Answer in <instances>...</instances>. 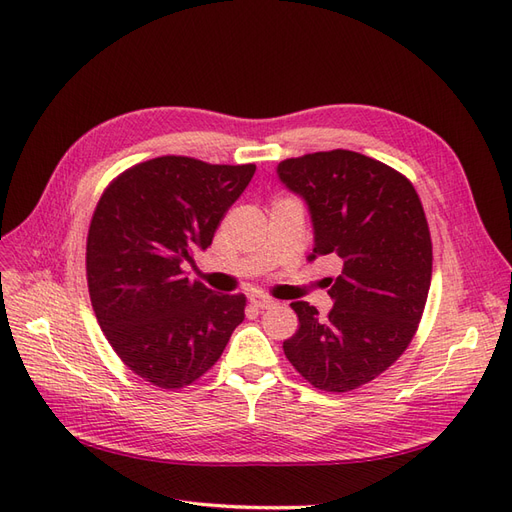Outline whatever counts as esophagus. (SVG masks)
Here are the masks:
<instances>
[{"label":"esophagus","mask_w":512,"mask_h":512,"mask_svg":"<svg viewBox=\"0 0 512 512\" xmlns=\"http://www.w3.org/2000/svg\"><path fill=\"white\" fill-rule=\"evenodd\" d=\"M252 305L256 309H271V307L277 305V301H273L269 297H262V294H256V297H252Z\"/></svg>","instance_id":"obj_1"}]
</instances>
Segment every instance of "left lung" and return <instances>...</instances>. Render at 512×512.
<instances>
[{
	"instance_id": "8db88e82",
	"label": "left lung",
	"mask_w": 512,
	"mask_h": 512,
	"mask_svg": "<svg viewBox=\"0 0 512 512\" xmlns=\"http://www.w3.org/2000/svg\"><path fill=\"white\" fill-rule=\"evenodd\" d=\"M277 177L307 205L314 250L333 256L327 318L307 301L290 307L299 331L286 359L316 389L346 393L389 369L421 322L431 284V239L412 183L356 151L307 153L277 164Z\"/></svg>"
}]
</instances>
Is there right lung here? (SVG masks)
<instances>
[{
  "mask_svg": "<svg viewBox=\"0 0 512 512\" xmlns=\"http://www.w3.org/2000/svg\"><path fill=\"white\" fill-rule=\"evenodd\" d=\"M254 164L162 156L119 175L87 237L89 297L102 333L134 374L160 389L192 384L245 318L243 294H218L183 273L207 250Z\"/></svg>",
  "mask_w": 512,
  "mask_h": 512,
  "instance_id": "right-lung-1",
  "label": "right lung"
}]
</instances>
